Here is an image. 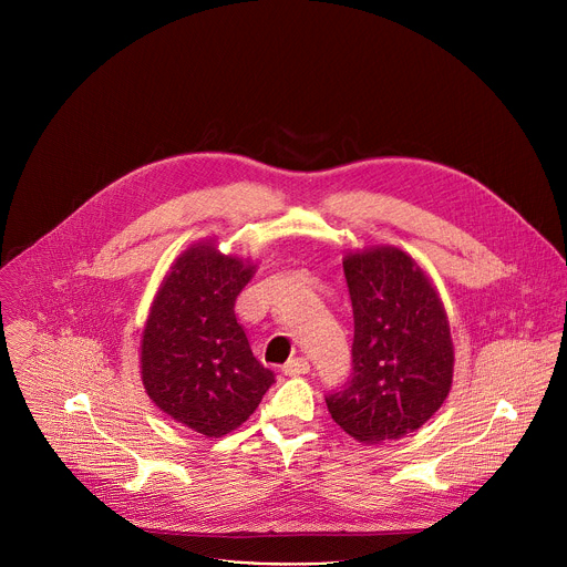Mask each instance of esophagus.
Here are the masks:
<instances>
[{"label": "esophagus", "instance_id": "esophagus-1", "mask_svg": "<svg viewBox=\"0 0 567 567\" xmlns=\"http://www.w3.org/2000/svg\"><path fill=\"white\" fill-rule=\"evenodd\" d=\"M282 372H285L287 377L307 374V372H309V361L302 359V357H296V359H291V361H287V363L282 365Z\"/></svg>", "mask_w": 567, "mask_h": 567}]
</instances>
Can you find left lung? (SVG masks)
<instances>
[{"mask_svg":"<svg viewBox=\"0 0 567 567\" xmlns=\"http://www.w3.org/2000/svg\"><path fill=\"white\" fill-rule=\"evenodd\" d=\"M354 313L352 374L326 396L332 420L377 444L424 426L449 396L453 341L444 305L422 267L396 247L348 254Z\"/></svg>","mask_w":567,"mask_h":567,"instance_id":"8db88e82","label":"left lung"}]
</instances>
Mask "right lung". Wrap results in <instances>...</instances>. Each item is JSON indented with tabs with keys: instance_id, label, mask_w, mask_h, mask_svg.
I'll return each instance as SVG.
<instances>
[{
	"instance_id": "obj_1",
	"label": "right lung",
	"mask_w": 567,
	"mask_h": 567,
	"mask_svg": "<svg viewBox=\"0 0 567 567\" xmlns=\"http://www.w3.org/2000/svg\"><path fill=\"white\" fill-rule=\"evenodd\" d=\"M256 265L224 256L213 239L188 247L161 282L141 341L147 396L206 437L245 424L276 381L251 352L235 300Z\"/></svg>"
}]
</instances>
